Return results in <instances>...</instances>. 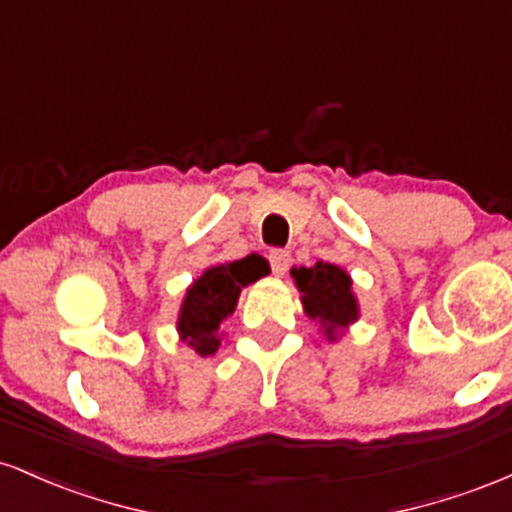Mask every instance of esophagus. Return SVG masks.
<instances>
[{
  "mask_svg": "<svg viewBox=\"0 0 512 512\" xmlns=\"http://www.w3.org/2000/svg\"><path fill=\"white\" fill-rule=\"evenodd\" d=\"M269 264H272L274 274H286V269L291 267V252L289 250H272L269 252Z\"/></svg>",
  "mask_w": 512,
  "mask_h": 512,
  "instance_id": "obj_1",
  "label": "esophagus"
}]
</instances>
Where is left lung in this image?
Here are the masks:
<instances>
[{"mask_svg":"<svg viewBox=\"0 0 512 512\" xmlns=\"http://www.w3.org/2000/svg\"><path fill=\"white\" fill-rule=\"evenodd\" d=\"M291 276L301 291L305 315L320 322L330 342L358 320V301L351 291V276L342 267L317 262L315 267H293Z\"/></svg>","mask_w":512,"mask_h":512,"instance_id":"8db88e82","label":"left lung"}]
</instances>
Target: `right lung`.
<instances>
[{"label":"right lung","instance_id":"obj_1","mask_svg":"<svg viewBox=\"0 0 512 512\" xmlns=\"http://www.w3.org/2000/svg\"><path fill=\"white\" fill-rule=\"evenodd\" d=\"M269 274V264L260 255L216 264L192 281L180 305L178 334L199 356H211L219 349V327L236 310L240 289Z\"/></svg>","mask_w":512,"mask_h":512}]
</instances>
